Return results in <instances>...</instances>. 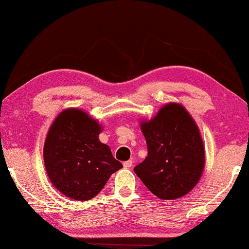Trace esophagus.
<instances>
[{
	"instance_id": "1",
	"label": "esophagus",
	"mask_w": 249,
	"mask_h": 249,
	"mask_svg": "<svg viewBox=\"0 0 249 249\" xmlns=\"http://www.w3.org/2000/svg\"><path fill=\"white\" fill-rule=\"evenodd\" d=\"M132 165H133V161L132 160H128V161L124 162V166L125 167V169H130V167H132Z\"/></svg>"
}]
</instances>
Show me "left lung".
I'll return each mask as SVG.
<instances>
[{
	"label": "left lung",
	"instance_id": "1",
	"mask_svg": "<svg viewBox=\"0 0 249 249\" xmlns=\"http://www.w3.org/2000/svg\"><path fill=\"white\" fill-rule=\"evenodd\" d=\"M148 155L134 167L135 174L162 200L186 196L200 180L205 165L199 128L184 106L167 103L153 119L143 120Z\"/></svg>",
	"mask_w": 249,
	"mask_h": 249
}]
</instances>
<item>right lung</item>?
Returning <instances> with one entry per match:
<instances>
[{
	"instance_id": "add662e5",
	"label": "right lung",
	"mask_w": 249,
	"mask_h": 249,
	"mask_svg": "<svg viewBox=\"0 0 249 249\" xmlns=\"http://www.w3.org/2000/svg\"><path fill=\"white\" fill-rule=\"evenodd\" d=\"M101 131L98 121L78 108L61 111L50 125L44 145L45 167L53 185L71 199H92L123 167L100 142Z\"/></svg>"
}]
</instances>
